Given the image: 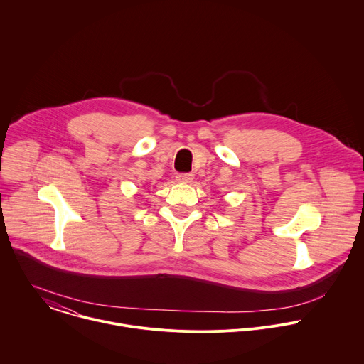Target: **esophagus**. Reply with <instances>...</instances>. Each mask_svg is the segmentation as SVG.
I'll return each mask as SVG.
<instances>
[{
	"label": "esophagus",
	"mask_w": 364,
	"mask_h": 364,
	"mask_svg": "<svg viewBox=\"0 0 364 364\" xmlns=\"http://www.w3.org/2000/svg\"><path fill=\"white\" fill-rule=\"evenodd\" d=\"M176 180L178 183H183V184H190L193 180H194V176L191 173H184V174H177L176 176Z\"/></svg>",
	"instance_id": "esophagus-1"
}]
</instances>
